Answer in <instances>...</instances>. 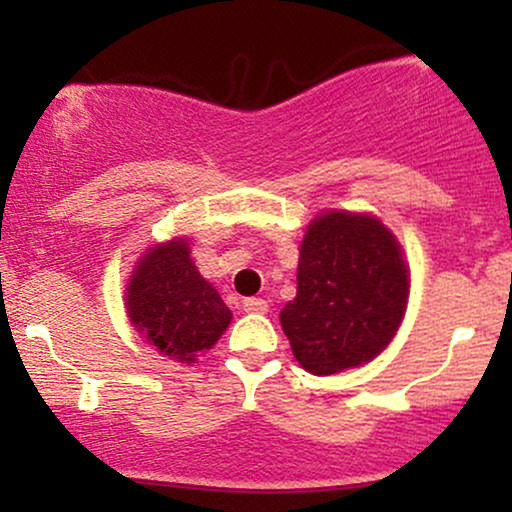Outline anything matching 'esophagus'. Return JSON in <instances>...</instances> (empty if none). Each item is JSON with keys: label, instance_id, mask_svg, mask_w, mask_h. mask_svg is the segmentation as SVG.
I'll return each mask as SVG.
<instances>
[{"label": "esophagus", "instance_id": "34e87169", "mask_svg": "<svg viewBox=\"0 0 512 512\" xmlns=\"http://www.w3.org/2000/svg\"><path fill=\"white\" fill-rule=\"evenodd\" d=\"M243 310H245V313H260V315H264L269 310V303L264 301V298H245Z\"/></svg>", "mask_w": 512, "mask_h": 512}]
</instances>
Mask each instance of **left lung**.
I'll return each mask as SVG.
<instances>
[{"label":"left lung","mask_w":512,"mask_h":512,"mask_svg":"<svg viewBox=\"0 0 512 512\" xmlns=\"http://www.w3.org/2000/svg\"><path fill=\"white\" fill-rule=\"evenodd\" d=\"M407 298L409 272L395 236L373 216L330 211L308 226L296 298L279 320L296 361L332 375L392 342Z\"/></svg>","instance_id":"left-lung-1"}]
</instances>
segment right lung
<instances>
[{"label": "right lung", "instance_id": "obj_1", "mask_svg": "<svg viewBox=\"0 0 512 512\" xmlns=\"http://www.w3.org/2000/svg\"><path fill=\"white\" fill-rule=\"evenodd\" d=\"M127 313L146 342L178 363H195L231 322V310L190 260L187 240L146 252L129 279Z\"/></svg>", "mask_w": 512, "mask_h": 512}]
</instances>
